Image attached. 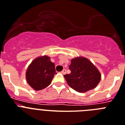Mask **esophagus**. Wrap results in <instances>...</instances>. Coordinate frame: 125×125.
Returning <instances> with one entry per match:
<instances>
[{"label": "esophagus", "mask_w": 125, "mask_h": 125, "mask_svg": "<svg viewBox=\"0 0 125 125\" xmlns=\"http://www.w3.org/2000/svg\"><path fill=\"white\" fill-rule=\"evenodd\" d=\"M66 72H67V71H66V69H63L62 71L61 72L62 73V74H66Z\"/></svg>", "instance_id": "34e87169"}]
</instances>
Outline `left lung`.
Returning a JSON list of instances; mask_svg holds the SVG:
<instances>
[{
    "mask_svg": "<svg viewBox=\"0 0 125 125\" xmlns=\"http://www.w3.org/2000/svg\"><path fill=\"white\" fill-rule=\"evenodd\" d=\"M71 73L64 75L67 83L74 91L81 93L96 88L101 81V74L98 68L87 58L78 56L71 60Z\"/></svg>",
    "mask_w": 125,
    "mask_h": 125,
    "instance_id": "1",
    "label": "left lung"
}]
</instances>
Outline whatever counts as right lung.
<instances>
[{
  "instance_id": "1",
  "label": "right lung",
  "mask_w": 125,
  "mask_h": 125,
  "mask_svg": "<svg viewBox=\"0 0 125 125\" xmlns=\"http://www.w3.org/2000/svg\"><path fill=\"white\" fill-rule=\"evenodd\" d=\"M56 74L54 63L49 56H40L32 61L27 69L26 78L29 85L35 91L48 87Z\"/></svg>"
}]
</instances>
